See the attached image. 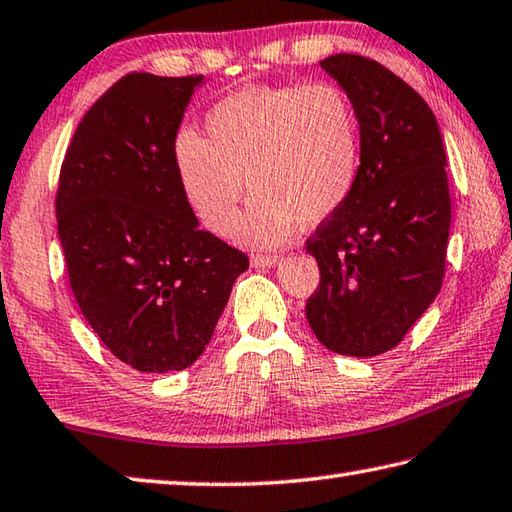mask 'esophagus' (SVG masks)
<instances>
[{
  "label": "esophagus",
  "mask_w": 512,
  "mask_h": 512,
  "mask_svg": "<svg viewBox=\"0 0 512 512\" xmlns=\"http://www.w3.org/2000/svg\"><path fill=\"white\" fill-rule=\"evenodd\" d=\"M277 262H280V257H277V255H253V257H250V264H253L255 268L275 266Z\"/></svg>",
  "instance_id": "obj_1"
}]
</instances>
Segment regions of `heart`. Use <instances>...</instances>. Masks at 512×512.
<instances>
[{
	"label": "heart",
	"mask_w": 512,
	"mask_h": 512,
	"mask_svg": "<svg viewBox=\"0 0 512 512\" xmlns=\"http://www.w3.org/2000/svg\"><path fill=\"white\" fill-rule=\"evenodd\" d=\"M208 138L174 136L176 179L208 230L226 232L248 188L237 226L250 246H275L302 226H318L351 197L360 170V123L347 91L333 82L246 87L206 116Z\"/></svg>",
	"instance_id": "b5f03b06"
}]
</instances>
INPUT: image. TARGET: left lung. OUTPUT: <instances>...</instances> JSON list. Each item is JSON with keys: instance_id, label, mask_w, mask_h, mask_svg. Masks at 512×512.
<instances>
[{"instance_id": "1", "label": "left lung", "mask_w": 512, "mask_h": 512, "mask_svg": "<svg viewBox=\"0 0 512 512\" xmlns=\"http://www.w3.org/2000/svg\"><path fill=\"white\" fill-rule=\"evenodd\" d=\"M320 67L356 107L360 170L345 206L306 239L320 266L306 320L327 349L369 358L394 349L441 291L448 161L432 109L396 73L353 53Z\"/></svg>"}]
</instances>
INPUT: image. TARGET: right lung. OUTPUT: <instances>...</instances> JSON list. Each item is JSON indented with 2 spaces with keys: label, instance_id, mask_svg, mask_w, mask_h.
<instances>
[{
  "label": "right lung",
  "instance_id": "obj_1",
  "mask_svg": "<svg viewBox=\"0 0 512 512\" xmlns=\"http://www.w3.org/2000/svg\"><path fill=\"white\" fill-rule=\"evenodd\" d=\"M203 76L127 73L102 94L64 156L58 235L82 315L114 356L181 371L215 333L248 257L199 228L172 143Z\"/></svg>",
  "mask_w": 512,
  "mask_h": 512
}]
</instances>
